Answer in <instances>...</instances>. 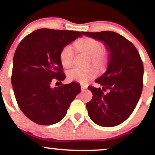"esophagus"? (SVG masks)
Returning a JSON list of instances; mask_svg holds the SVG:
<instances>
[{"label": "esophagus", "instance_id": "esophagus-1", "mask_svg": "<svg viewBox=\"0 0 155 155\" xmlns=\"http://www.w3.org/2000/svg\"><path fill=\"white\" fill-rule=\"evenodd\" d=\"M81 91H84V90H85L87 88V87L86 85L81 84Z\"/></svg>", "mask_w": 155, "mask_h": 155}]
</instances>
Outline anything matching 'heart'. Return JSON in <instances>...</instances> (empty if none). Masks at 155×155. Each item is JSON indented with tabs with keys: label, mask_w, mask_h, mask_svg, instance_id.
Wrapping results in <instances>:
<instances>
[{
	"label": "heart",
	"mask_w": 155,
	"mask_h": 155,
	"mask_svg": "<svg viewBox=\"0 0 155 155\" xmlns=\"http://www.w3.org/2000/svg\"><path fill=\"white\" fill-rule=\"evenodd\" d=\"M76 49L79 52L90 56V63L99 71L106 68L109 63V53L107 49L103 48V44L96 39L84 38L78 40L74 44ZM74 58V52L71 45L65 46L60 54V60L64 68H70ZM97 72L93 68H74L67 73V77L70 81H75L85 84L95 77Z\"/></svg>",
	"instance_id": "heart-1"
}]
</instances>
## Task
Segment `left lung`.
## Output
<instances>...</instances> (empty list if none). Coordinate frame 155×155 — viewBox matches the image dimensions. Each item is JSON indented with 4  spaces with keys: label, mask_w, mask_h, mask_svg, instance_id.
Segmentation results:
<instances>
[{
    "label": "left lung",
    "mask_w": 155,
    "mask_h": 155,
    "mask_svg": "<svg viewBox=\"0 0 155 155\" xmlns=\"http://www.w3.org/2000/svg\"><path fill=\"white\" fill-rule=\"evenodd\" d=\"M82 34L102 41L109 52L107 71L95 80L102 89L88 87L92 92V100L86 104L88 114L100 126L118 125L130 116L139 101L143 89V62L133 43L119 33L102 31Z\"/></svg>",
    "instance_id": "1"
}]
</instances>
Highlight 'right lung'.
Wrapping results in <instances>:
<instances>
[{
    "instance_id": "1",
    "label": "right lung",
    "mask_w": 155,
    "mask_h": 155,
    "mask_svg": "<svg viewBox=\"0 0 155 155\" xmlns=\"http://www.w3.org/2000/svg\"><path fill=\"white\" fill-rule=\"evenodd\" d=\"M82 33L42 28L26 35L16 49L12 84L19 108L31 121L41 125L60 122L71 103L81 92L76 82L51 88V81H63L60 60L62 49Z\"/></svg>"
}]
</instances>
